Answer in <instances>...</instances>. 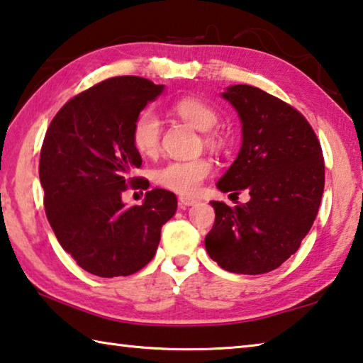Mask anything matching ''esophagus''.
<instances>
[{"instance_id":"obj_1","label":"esophagus","mask_w":363,"mask_h":363,"mask_svg":"<svg viewBox=\"0 0 363 363\" xmlns=\"http://www.w3.org/2000/svg\"><path fill=\"white\" fill-rule=\"evenodd\" d=\"M196 203L195 199H190V196H179V205L181 208H187V206H192Z\"/></svg>"}]
</instances>
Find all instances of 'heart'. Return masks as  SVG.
I'll return each instance as SVG.
<instances>
[{
  "mask_svg": "<svg viewBox=\"0 0 363 363\" xmlns=\"http://www.w3.org/2000/svg\"><path fill=\"white\" fill-rule=\"evenodd\" d=\"M171 110L201 133L211 131L219 121L216 110L195 97H182V99L174 101L171 104ZM160 138H162V121L158 115L150 108L143 110L133 123L131 140L134 149L140 155L153 157L160 149ZM206 143H214L213 134H206ZM211 169V162L206 158L173 160L153 171V181L160 187L168 189L171 192L194 195L199 192L201 182L210 176Z\"/></svg>",
  "mask_w": 363,
  "mask_h": 363,
  "instance_id": "obj_1",
  "label": "heart"
}]
</instances>
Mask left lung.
<instances>
[{"instance_id": "1", "label": "left lung", "mask_w": 363, "mask_h": 363, "mask_svg": "<svg viewBox=\"0 0 363 363\" xmlns=\"http://www.w3.org/2000/svg\"><path fill=\"white\" fill-rule=\"evenodd\" d=\"M220 96L242 121V147L216 187L247 190L250 201H211L216 219L205 247L229 272L266 274L296 253L314 224L325 186L322 147L304 116L279 97L248 84Z\"/></svg>"}]
</instances>
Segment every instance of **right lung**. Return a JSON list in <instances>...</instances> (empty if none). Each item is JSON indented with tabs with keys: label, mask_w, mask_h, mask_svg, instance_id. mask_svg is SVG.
Returning <instances> with one entry per match:
<instances>
[{
	"label": "right lung",
	"mask_w": 363,
	"mask_h": 363,
	"mask_svg": "<svg viewBox=\"0 0 363 363\" xmlns=\"http://www.w3.org/2000/svg\"><path fill=\"white\" fill-rule=\"evenodd\" d=\"M163 89L139 77L108 78L67 102L43 140L46 218L60 247L97 277H126L149 264L176 213V195L164 189L149 190L139 206L121 200L130 186H145L131 176L143 164L131 130Z\"/></svg>",
	"instance_id": "1"
}]
</instances>
